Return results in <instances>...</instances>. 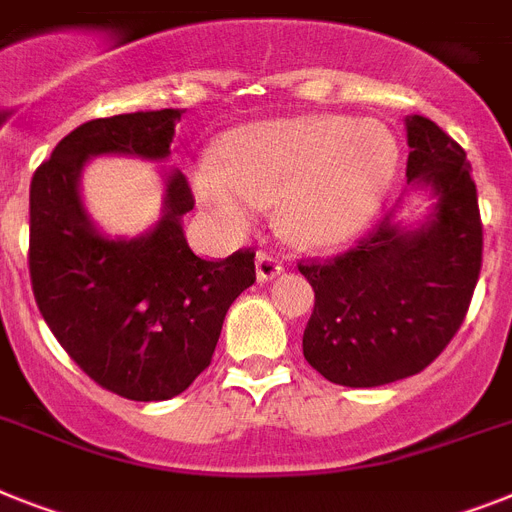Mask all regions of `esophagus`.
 <instances>
[{
  "mask_svg": "<svg viewBox=\"0 0 512 512\" xmlns=\"http://www.w3.org/2000/svg\"><path fill=\"white\" fill-rule=\"evenodd\" d=\"M282 274V261L274 259V256H269V253H259L256 256V277H259V282H269L274 280V277H280Z\"/></svg>",
  "mask_w": 512,
  "mask_h": 512,
  "instance_id": "1",
  "label": "esophagus"
}]
</instances>
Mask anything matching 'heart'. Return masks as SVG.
I'll return each mask as SVG.
<instances>
[{"instance_id":"1","label":"heart","mask_w":512,"mask_h":512,"mask_svg":"<svg viewBox=\"0 0 512 512\" xmlns=\"http://www.w3.org/2000/svg\"><path fill=\"white\" fill-rule=\"evenodd\" d=\"M222 162L193 170L198 201L225 227H246L253 209L277 204L290 243L327 251L356 238L387 198L398 141L371 120L306 114L251 122L222 141Z\"/></svg>"}]
</instances>
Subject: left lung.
Segmentation results:
<instances>
[{"label": "left lung", "instance_id": "obj_1", "mask_svg": "<svg viewBox=\"0 0 512 512\" xmlns=\"http://www.w3.org/2000/svg\"><path fill=\"white\" fill-rule=\"evenodd\" d=\"M408 185L432 206L392 211L335 261L301 264L314 287L303 356L342 387H379L424 371L453 340L481 269V219L466 151L421 114L405 117Z\"/></svg>", "mask_w": 512, "mask_h": 512}]
</instances>
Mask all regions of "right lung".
Instances as JSON below:
<instances>
[{"instance_id": "right-lung-1", "label": "right lung", "mask_w": 512, "mask_h": 512, "mask_svg": "<svg viewBox=\"0 0 512 512\" xmlns=\"http://www.w3.org/2000/svg\"><path fill=\"white\" fill-rule=\"evenodd\" d=\"M180 109L83 122L31 180V285L67 356L96 384L154 403L188 390L211 363L227 308L256 282L253 251L198 259L183 232L193 196L162 170L159 219L135 238L99 230L80 180L96 156L170 159Z\"/></svg>"}]
</instances>
